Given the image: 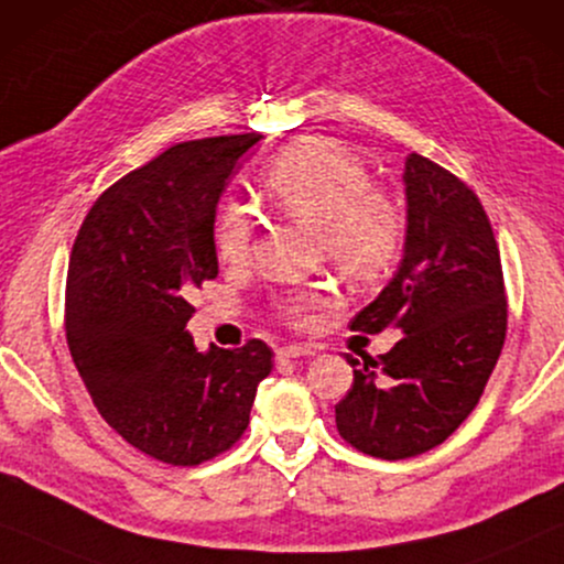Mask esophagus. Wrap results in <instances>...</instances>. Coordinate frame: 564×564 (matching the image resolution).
<instances>
[{
  "label": "esophagus",
  "mask_w": 564,
  "mask_h": 564,
  "mask_svg": "<svg viewBox=\"0 0 564 564\" xmlns=\"http://www.w3.org/2000/svg\"><path fill=\"white\" fill-rule=\"evenodd\" d=\"M312 355H314V347H308V345H285L279 352H275V360L291 362L296 358H312Z\"/></svg>",
  "instance_id": "esophagus-1"
}]
</instances>
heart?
I'll list each match as a JSON object with an SVG mask.
<instances>
[{
  "label": "heart",
  "mask_w": 564,
  "mask_h": 564,
  "mask_svg": "<svg viewBox=\"0 0 564 564\" xmlns=\"http://www.w3.org/2000/svg\"><path fill=\"white\" fill-rule=\"evenodd\" d=\"M265 202L299 227L316 232L322 252L345 279L376 281L399 258L403 245V214L383 188L370 184L358 155L337 142L308 138L285 145L260 173ZM252 225L242 206L221 209L214 227L217 256L225 263H242L250 256ZM327 293H293L281 304L289 322H314Z\"/></svg>",
  "instance_id": "obj_1"
}]
</instances>
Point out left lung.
Listing matches in <instances>:
<instances>
[{"instance_id": "1", "label": "left lung", "mask_w": 564, "mask_h": 564, "mask_svg": "<svg viewBox=\"0 0 564 564\" xmlns=\"http://www.w3.org/2000/svg\"><path fill=\"white\" fill-rule=\"evenodd\" d=\"M406 242L399 271L350 322L401 339L378 360H355L335 406L355 449L406 459L437 447L480 401L506 339V291L486 209L442 165L411 153L403 165Z\"/></svg>"}]
</instances>
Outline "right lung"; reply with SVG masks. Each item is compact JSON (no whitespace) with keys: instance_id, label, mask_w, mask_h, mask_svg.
<instances>
[{"instance_id":"right-lung-1","label":"right lung","mask_w":564,"mask_h":564,"mask_svg":"<svg viewBox=\"0 0 564 564\" xmlns=\"http://www.w3.org/2000/svg\"><path fill=\"white\" fill-rule=\"evenodd\" d=\"M260 138L169 148L94 202L70 250V358L105 422L161 463L199 465L232 447L273 368L260 339L202 352L186 332L188 291L219 273V196Z\"/></svg>"}]
</instances>
